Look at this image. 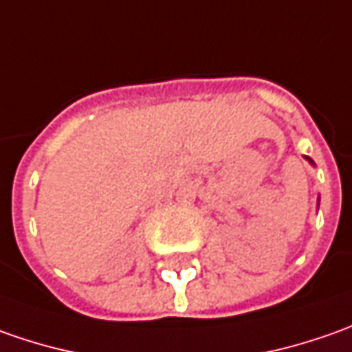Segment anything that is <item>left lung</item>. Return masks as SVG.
<instances>
[{
    "mask_svg": "<svg viewBox=\"0 0 352 352\" xmlns=\"http://www.w3.org/2000/svg\"><path fill=\"white\" fill-rule=\"evenodd\" d=\"M306 160H308V162H309V164H311V165H314V162H311V160H309V157H308V155H306ZM318 206H320V202H318Z\"/></svg>",
    "mask_w": 352,
    "mask_h": 352,
    "instance_id": "8db88e82",
    "label": "left lung"
}]
</instances>
